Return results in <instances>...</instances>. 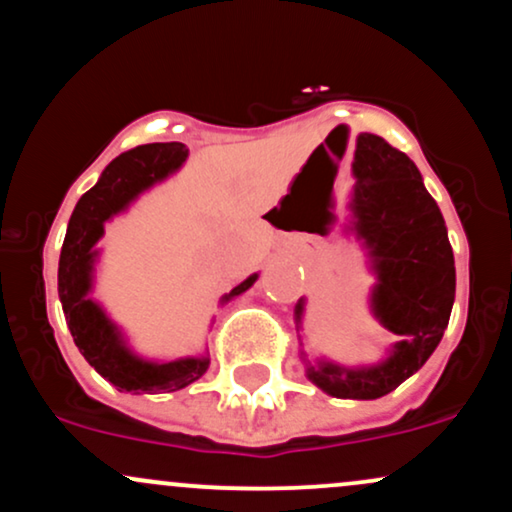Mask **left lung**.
Listing matches in <instances>:
<instances>
[{"label": "left lung", "mask_w": 512, "mask_h": 512, "mask_svg": "<svg viewBox=\"0 0 512 512\" xmlns=\"http://www.w3.org/2000/svg\"><path fill=\"white\" fill-rule=\"evenodd\" d=\"M352 167V228L369 247L379 277L374 313L401 340L374 367L318 362L308 367V379L335 398L372 401L401 386L440 345L454 303V255L440 206L411 157L374 133H362ZM301 313L303 299L296 323Z\"/></svg>", "instance_id": "1"}]
</instances>
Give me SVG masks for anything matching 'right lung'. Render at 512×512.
Masks as SVG:
<instances>
[{
    "instance_id": "obj_1",
    "label": "right lung",
    "mask_w": 512,
    "mask_h": 512,
    "mask_svg": "<svg viewBox=\"0 0 512 512\" xmlns=\"http://www.w3.org/2000/svg\"><path fill=\"white\" fill-rule=\"evenodd\" d=\"M189 148L184 143H150L121 153L101 172L99 182L82 194L67 223L63 252L58 267V294L63 303L67 328L80 347L82 357L119 391L155 393L177 391L204 376L209 357H187L174 362H145L123 345L116 325L89 299L92 267L97 257V240L104 235V223L126 209L140 192L182 167ZM257 274L235 286L223 301L240 296L255 284Z\"/></svg>"
}]
</instances>
